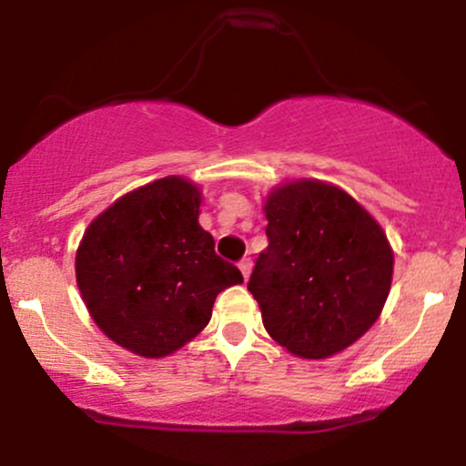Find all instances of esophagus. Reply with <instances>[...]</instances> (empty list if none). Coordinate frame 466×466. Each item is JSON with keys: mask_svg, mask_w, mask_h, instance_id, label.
I'll use <instances>...</instances> for the list:
<instances>
[{"mask_svg": "<svg viewBox=\"0 0 466 466\" xmlns=\"http://www.w3.org/2000/svg\"><path fill=\"white\" fill-rule=\"evenodd\" d=\"M238 269H240V274H243L245 280H248V278H249V271H251V258H248V256H245V258H240Z\"/></svg>", "mask_w": 466, "mask_h": 466, "instance_id": "obj_1", "label": "esophagus"}]
</instances>
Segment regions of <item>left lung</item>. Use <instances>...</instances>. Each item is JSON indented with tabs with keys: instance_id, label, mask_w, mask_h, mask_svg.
<instances>
[{
	"instance_id": "left-lung-1",
	"label": "left lung",
	"mask_w": 466,
	"mask_h": 466,
	"mask_svg": "<svg viewBox=\"0 0 466 466\" xmlns=\"http://www.w3.org/2000/svg\"><path fill=\"white\" fill-rule=\"evenodd\" d=\"M267 249L248 289L278 344L304 360L344 350L374 324L392 282L386 234L335 186L304 179L267 199Z\"/></svg>"
}]
</instances>
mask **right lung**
<instances>
[{"label":"right lung","instance_id":"right-lung-1","mask_svg":"<svg viewBox=\"0 0 466 466\" xmlns=\"http://www.w3.org/2000/svg\"><path fill=\"white\" fill-rule=\"evenodd\" d=\"M199 203L190 181L157 179L117 199L80 240L83 300L122 349L170 355L206 329L218 293L243 282L197 221Z\"/></svg>","mask_w":466,"mask_h":466}]
</instances>
